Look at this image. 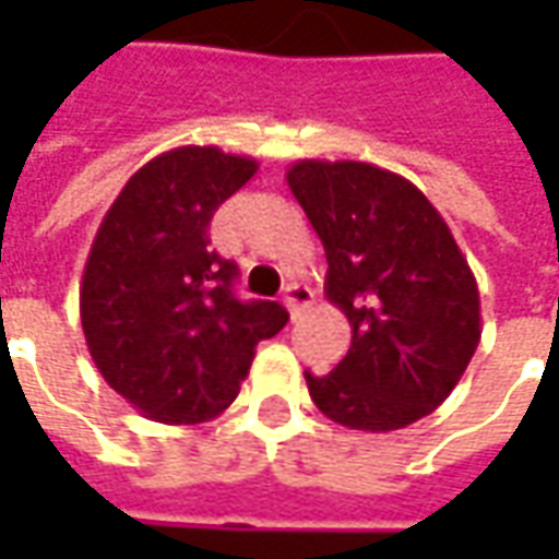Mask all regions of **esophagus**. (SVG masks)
Segmentation results:
<instances>
[{
	"label": "esophagus",
	"mask_w": 559,
	"mask_h": 559,
	"mask_svg": "<svg viewBox=\"0 0 559 559\" xmlns=\"http://www.w3.org/2000/svg\"><path fill=\"white\" fill-rule=\"evenodd\" d=\"M311 301H313V292L308 289V286H301V283H289V286H286L283 305H286V311H289L292 317H298V313L305 311Z\"/></svg>",
	"instance_id": "34e87169"
}]
</instances>
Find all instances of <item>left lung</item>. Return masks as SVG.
Wrapping results in <instances>:
<instances>
[{
  "instance_id": "obj_1",
  "label": "left lung",
  "mask_w": 559,
  "mask_h": 559,
  "mask_svg": "<svg viewBox=\"0 0 559 559\" xmlns=\"http://www.w3.org/2000/svg\"><path fill=\"white\" fill-rule=\"evenodd\" d=\"M286 183L326 251V298L352 323L333 373H305L313 404L364 432L432 414L483 335L476 276L444 217L376 164L305 158Z\"/></svg>"
}]
</instances>
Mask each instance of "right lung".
I'll return each mask as SVG.
<instances>
[{
  "label": "right lung",
  "instance_id": "1",
  "mask_svg": "<svg viewBox=\"0 0 559 559\" xmlns=\"http://www.w3.org/2000/svg\"><path fill=\"white\" fill-rule=\"evenodd\" d=\"M258 174L248 155L217 145L170 148L127 180L98 226L80 323L105 382L142 417L195 426L221 417L261 338L289 313L239 301L236 264L211 248V217Z\"/></svg>",
  "mask_w": 559,
  "mask_h": 559
}]
</instances>
